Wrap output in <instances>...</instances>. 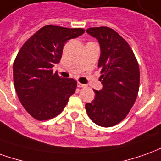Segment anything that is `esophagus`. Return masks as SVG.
I'll use <instances>...</instances> for the list:
<instances>
[{
	"instance_id": "obj_1",
	"label": "esophagus",
	"mask_w": 161,
	"mask_h": 161,
	"mask_svg": "<svg viewBox=\"0 0 161 161\" xmlns=\"http://www.w3.org/2000/svg\"><path fill=\"white\" fill-rule=\"evenodd\" d=\"M85 86H86L85 84H81V83H77V87H79V88H84Z\"/></svg>"
}]
</instances>
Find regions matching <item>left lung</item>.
Returning <instances> with one entry per match:
<instances>
[{
	"label": "left lung",
	"instance_id": "obj_1",
	"mask_svg": "<svg viewBox=\"0 0 161 161\" xmlns=\"http://www.w3.org/2000/svg\"><path fill=\"white\" fill-rule=\"evenodd\" d=\"M86 32L97 39L101 55L98 68L103 88L95 99L85 104L89 118L103 127H111L127 116L139 89L138 61L128 42L108 27L89 28Z\"/></svg>",
	"mask_w": 161,
	"mask_h": 161
}]
</instances>
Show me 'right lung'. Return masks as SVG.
Segmentation results:
<instances>
[{
  "label": "right lung",
  "mask_w": 161,
  "mask_h": 161,
  "mask_svg": "<svg viewBox=\"0 0 161 161\" xmlns=\"http://www.w3.org/2000/svg\"><path fill=\"white\" fill-rule=\"evenodd\" d=\"M84 33L81 28L46 25L19 50L13 64L14 88L22 106L35 119L59 115L75 93L77 81L59 77L52 68L60 61L65 42Z\"/></svg>",
  "instance_id": "add662e5"
}]
</instances>
